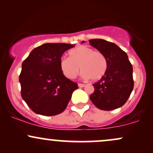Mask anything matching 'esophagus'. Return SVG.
<instances>
[{"label":"esophagus","mask_w":153,"mask_h":153,"mask_svg":"<svg viewBox=\"0 0 153 153\" xmlns=\"http://www.w3.org/2000/svg\"><path fill=\"white\" fill-rule=\"evenodd\" d=\"M84 86H85V84L78 83V87H79V88H83Z\"/></svg>","instance_id":"esophagus-1"}]
</instances>
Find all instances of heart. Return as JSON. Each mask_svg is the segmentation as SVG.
Masks as SVG:
<instances>
[{"label":"heart","mask_w":153,"mask_h":153,"mask_svg":"<svg viewBox=\"0 0 153 153\" xmlns=\"http://www.w3.org/2000/svg\"><path fill=\"white\" fill-rule=\"evenodd\" d=\"M70 57H62L59 61L61 71L69 79L76 78L81 71L83 78L99 80L106 73L108 62L106 56L100 51L80 45L69 52Z\"/></svg>","instance_id":"1"}]
</instances>
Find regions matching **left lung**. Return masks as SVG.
Here are the masks:
<instances>
[{
    "mask_svg": "<svg viewBox=\"0 0 153 153\" xmlns=\"http://www.w3.org/2000/svg\"><path fill=\"white\" fill-rule=\"evenodd\" d=\"M89 43L104 54L108 62L105 75L93 84L94 92L90 96L91 101L101 110L118 108L127 102L134 88L132 65L127 53L116 44L102 39H90Z\"/></svg>",
    "mask_w": 153,
    "mask_h": 153,
    "instance_id": "obj_1",
    "label": "left lung"
}]
</instances>
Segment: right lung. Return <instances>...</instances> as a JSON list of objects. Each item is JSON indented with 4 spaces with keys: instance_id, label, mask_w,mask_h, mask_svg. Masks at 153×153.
<instances>
[{
    "instance_id": "1",
    "label": "right lung",
    "mask_w": 153,
    "mask_h": 153,
    "mask_svg": "<svg viewBox=\"0 0 153 153\" xmlns=\"http://www.w3.org/2000/svg\"><path fill=\"white\" fill-rule=\"evenodd\" d=\"M74 45L46 43L31 52L19 75L22 97L34 113L57 115L66 108L78 84L61 71V57Z\"/></svg>"
}]
</instances>
